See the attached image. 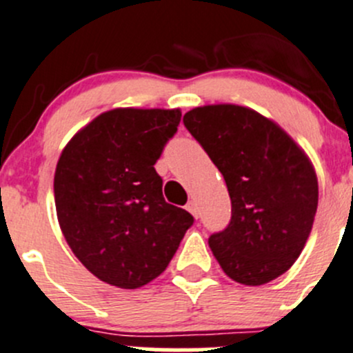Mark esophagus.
I'll use <instances>...</instances> for the list:
<instances>
[{"instance_id": "esophagus-1", "label": "esophagus", "mask_w": 353, "mask_h": 353, "mask_svg": "<svg viewBox=\"0 0 353 353\" xmlns=\"http://www.w3.org/2000/svg\"><path fill=\"white\" fill-rule=\"evenodd\" d=\"M186 210L191 213V215L194 216V219H198V216H199V208H198L196 201H193V199H191V201H188Z\"/></svg>"}]
</instances>
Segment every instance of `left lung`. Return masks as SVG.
Here are the masks:
<instances>
[{
    "label": "left lung",
    "mask_w": 353,
    "mask_h": 353,
    "mask_svg": "<svg viewBox=\"0 0 353 353\" xmlns=\"http://www.w3.org/2000/svg\"><path fill=\"white\" fill-rule=\"evenodd\" d=\"M184 126L225 179L232 219L208 239L236 282L258 287L287 272L311 234L318 177L307 154L270 117L236 104L188 110Z\"/></svg>",
    "instance_id": "8db88e82"
}]
</instances>
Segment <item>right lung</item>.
I'll return each instance as SVG.
<instances>
[{"mask_svg":"<svg viewBox=\"0 0 353 353\" xmlns=\"http://www.w3.org/2000/svg\"><path fill=\"white\" fill-rule=\"evenodd\" d=\"M181 109L116 108L73 134L54 172L59 227L73 254L102 282L140 288L176 254L193 216L162 196L155 162Z\"/></svg>","mask_w":353,"mask_h":353,"instance_id":"obj_1","label":"right lung"}]
</instances>
